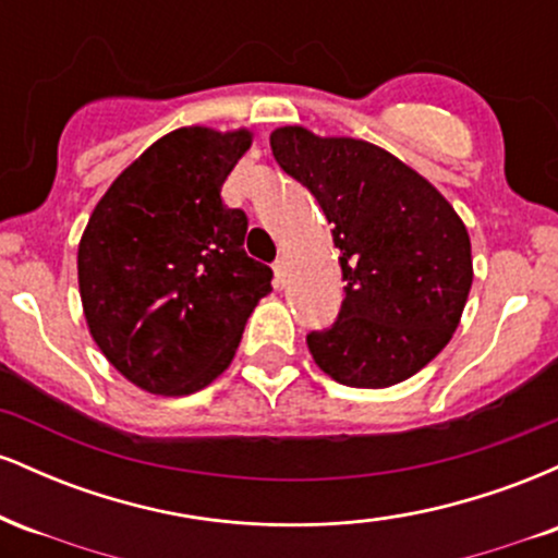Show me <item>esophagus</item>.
Returning a JSON list of instances; mask_svg holds the SVG:
<instances>
[{
	"label": "esophagus",
	"mask_w": 558,
	"mask_h": 558,
	"mask_svg": "<svg viewBox=\"0 0 558 558\" xmlns=\"http://www.w3.org/2000/svg\"><path fill=\"white\" fill-rule=\"evenodd\" d=\"M272 270H275V283H278V286H283V283H286V259H283V257H280V259H275Z\"/></svg>",
	"instance_id": "esophagus-1"
}]
</instances>
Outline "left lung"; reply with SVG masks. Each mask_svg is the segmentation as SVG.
I'll return each instance as SVG.
<instances>
[{
    "label": "left lung",
    "mask_w": 558,
    "mask_h": 558,
    "mask_svg": "<svg viewBox=\"0 0 558 558\" xmlns=\"http://www.w3.org/2000/svg\"><path fill=\"white\" fill-rule=\"evenodd\" d=\"M270 146L317 198L341 252V312L306 336L319 369L351 388H388L420 373L451 341L470 296L464 222L425 178L367 141L288 125Z\"/></svg>",
    "instance_id": "left-lung-1"
}]
</instances>
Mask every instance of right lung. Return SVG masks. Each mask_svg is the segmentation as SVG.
<instances>
[{
    "instance_id": "obj_1",
    "label": "right lung",
    "mask_w": 558,
    "mask_h": 558,
    "mask_svg": "<svg viewBox=\"0 0 558 558\" xmlns=\"http://www.w3.org/2000/svg\"><path fill=\"white\" fill-rule=\"evenodd\" d=\"M252 133L181 128L118 175L78 246L83 315L101 354L149 393L185 396L233 360L272 270L243 248L220 191Z\"/></svg>"
}]
</instances>
